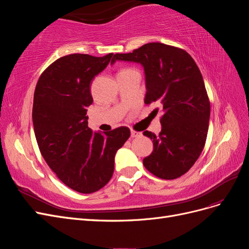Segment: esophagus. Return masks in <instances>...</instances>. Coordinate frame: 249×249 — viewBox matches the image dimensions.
Wrapping results in <instances>:
<instances>
[{
	"label": "esophagus",
	"mask_w": 249,
	"mask_h": 249,
	"mask_svg": "<svg viewBox=\"0 0 249 249\" xmlns=\"http://www.w3.org/2000/svg\"><path fill=\"white\" fill-rule=\"evenodd\" d=\"M141 136H142V133L137 132V131H134V130L131 131V137L132 138H138V137H141Z\"/></svg>",
	"instance_id": "obj_1"
}]
</instances>
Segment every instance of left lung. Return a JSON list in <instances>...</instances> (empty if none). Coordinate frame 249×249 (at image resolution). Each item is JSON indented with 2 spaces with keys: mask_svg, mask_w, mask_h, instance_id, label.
Masks as SVG:
<instances>
[{
  "mask_svg": "<svg viewBox=\"0 0 249 249\" xmlns=\"http://www.w3.org/2000/svg\"><path fill=\"white\" fill-rule=\"evenodd\" d=\"M113 58L111 63L123 60L144 67V103L162 107L161 132H143L154 143L143 165L163 179L182 177L198 159L209 130L210 100L198 66L185 50L161 42H149Z\"/></svg>",
  "mask_w": 249,
  "mask_h": 249,
  "instance_id": "left-lung-1",
  "label": "left lung"
}]
</instances>
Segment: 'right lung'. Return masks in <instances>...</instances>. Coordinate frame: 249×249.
Segmentation results:
<instances>
[{
    "instance_id": "right-lung-1",
    "label": "right lung",
    "mask_w": 249,
    "mask_h": 249,
    "mask_svg": "<svg viewBox=\"0 0 249 249\" xmlns=\"http://www.w3.org/2000/svg\"><path fill=\"white\" fill-rule=\"evenodd\" d=\"M112 57L63 56L44 70L34 91L32 118L40 153L58 178L80 193L95 192L109 182L117 149L131 136L126 126L105 134L88 127L91 81Z\"/></svg>"
}]
</instances>
